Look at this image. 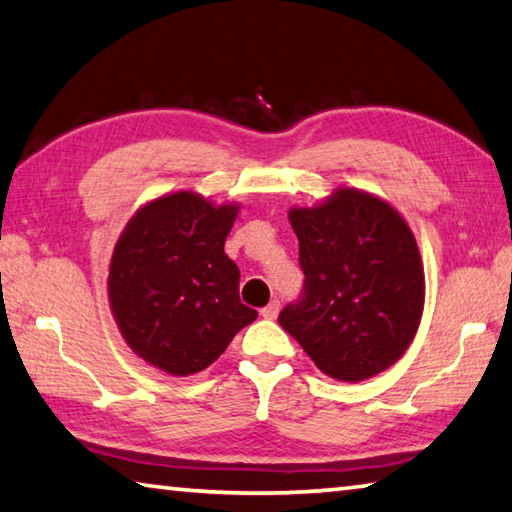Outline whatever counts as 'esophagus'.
<instances>
[{"mask_svg":"<svg viewBox=\"0 0 512 512\" xmlns=\"http://www.w3.org/2000/svg\"><path fill=\"white\" fill-rule=\"evenodd\" d=\"M277 314H280V302H277V300H273L271 305L262 309V316H264V318H268V320H275V318H277Z\"/></svg>","mask_w":512,"mask_h":512,"instance_id":"obj_1","label":"esophagus"}]
</instances>
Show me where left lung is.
<instances>
[{"instance_id": "left-lung-1", "label": "left lung", "mask_w": 512, "mask_h": 512, "mask_svg": "<svg viewBox=\"0 0 512 512\" xmlns=\"http://www.w3.org/2000/svg\"><path fill=\"white\" fill-rule=\"evenodd\" d=\"M305 298L280 325L320 372L370 379L409 350L424 311L418 241L395 207L357 187H339L311 207H291Z\"/></svg>"}]
</instances>
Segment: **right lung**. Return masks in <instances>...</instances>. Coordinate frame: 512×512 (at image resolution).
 I'll use <instances>...</instances> for the list:
<instances>
[{"instance_id":"add662e5","label":"right lung","mask_w":512,"mask_h":512,"mask_svg":"<svg viewBox=\"0 0 512 512\" xmlns=\"http://www.w3.org/2000/svg\"><path fill=\"white\" fill-rule=\"evenodd\" d=\"M239 203L169 192L137 210L112 250L108 302L137 357L173 377L221 357L257 311L239 300V268L223 244Z\"/></svg>"}]
</instances>
